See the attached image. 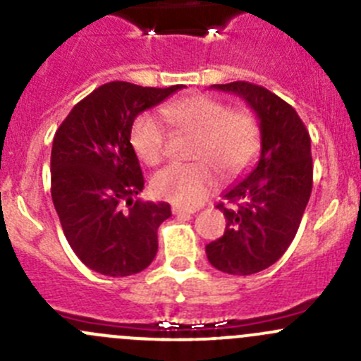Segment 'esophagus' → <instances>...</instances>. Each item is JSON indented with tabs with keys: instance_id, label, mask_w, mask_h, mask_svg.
I'll use <instances>...</instances> for the list:
<instances>
[{
	"instance_id": "esophagus-1",
	"label": "esophagus",
	"mask_w": 361,
	"mask_h": 361,
	"mask_svg": "<svg viewBox=\"0 0 361 361\" xmlns=\"http://www.w3.org/2000/svg\"><path fill=\"white\" fill-rule=\"evenodd\" d=\"M195 207H183V206H173V214L180 216V214H194L195 213Z\"/></svg>"
}]
</instances>
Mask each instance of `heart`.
<instances>
[{
	"label": "heart",
	"instance_id": "heart-1",
	"mask_svg": "<svg viewBox=\"0 0 361 361\" xmlns=\"http://www.w3.org/2000/svg\"><path fill=\"white\" fill-rule=\"evenodd\" d=\"M167 122L180 133L199 134L194 148L197 164H169L152 180L155 195L180 206H199L218 183L216 169L225 178H238L250 169L260 152V127L248 110H231L209 96L173 101L164 108ZM169 129L154 113L137 116L130 143L148 166L164 159Z\"/></svg>",
	"mask_w": 361,
	"mask_h": 361
}]
</instances>
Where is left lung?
Returning a JSON list of instances; mask_svg holds the SVG:
<instances>
[{
    "mask_svg": "<svg viewBox=\"0 0 361 361\" xmlns=\"http://www.w3.org/2000/svg\"><path fill=\"white\" fill-rule=\"evenodd\" d=\"M234 92L260 120L262 152L257 167L225 192L224 235L206 246L218 271L250 276L271 267L292 245L312 190L311 137L297 111L262 85L231 82L211 85Z\"/></svg>",
    "mask_w": 361,
    "mask_h": 361,
    "instance_id": "left-lung-1",
    "label": "left lung"
}]
</instances>
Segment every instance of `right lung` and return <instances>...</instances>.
I'll return each instance as SVG.
<instances>
[{
	"instance_id": "add662e5",
	"label": "right lung",
	"mask_w": 361,
	"mask_h": 361,
	"mask_svg": "<svg viewBox=\"0 0 361 361\" xmlns=\"http://www.w3.org/2000/svg\"><path fill=\"white\" fill-rule=\"evenodd\" d=\"M178 89L181 85L104 83L76 103L56 130L50 155L54 206L71 250L99 274H137L157 255V228L171 216V206L137 199L145 178L130 129L141 111Z\"/></svg>"
}]
</instances>
